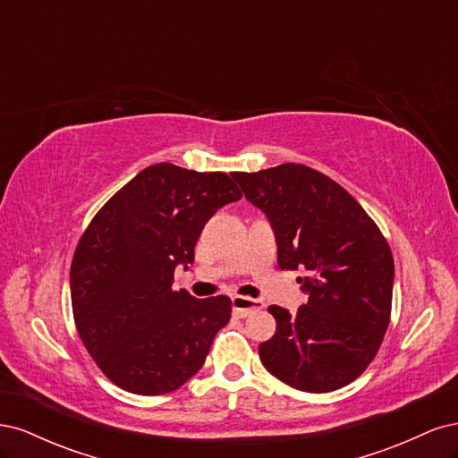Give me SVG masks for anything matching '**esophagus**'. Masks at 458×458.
Masks as SVG:
<instances>
[{
    "instance_id": "obj_1",
    "label": "esophagus",
    "mask_w": 458,
    "mask_h": 458,
    "mask_svg": "<svg viewBox=\"0 0 458 458\" xmlns=\"http://www.w3.org/2000/svg\"><path fill=\"white\" fill-rule=\"evenodd\" d=\"M231 303H233V313L241 317V318L252 315L254 311L263 310L261 300H252V298H246V296H233Z\"/></svg>"
}]
</instances>
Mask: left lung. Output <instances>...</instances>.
<instances>
[{
	"instance_id": "1",
	"label": "left lung",
	"mask_w": 458,
	"mask_h": 458,
	"mask_svg": "<svg viewBox=\"0 0 458 458\" xmlns=\"http://www.w3.org/2000/svg\"><path fill=\"white\" fill-rule=\"evenodd\" d=\"M233 179L267 216L279 267L301 271L308 294L296 313L269 308L276 328L259 344L263 367L301 392L348 386L390 325L394 258L384 234L348 191L303 164L234 172Z\"/></svg>"
}]
</instances>
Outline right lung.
Here are the masks:
<instances>
[{"mask_svg": "<svg viewBox=\"0 0 458 458\" xmlns=\"http://www.w3.org/2000/svg\"><path fill=\"white\" fill-rule=\"evenodd\" d=\"M241 197L224 172L160 162L123 185L81 234L71 267L76 328L122 390L168 394L204 365L231 300L175 293L174 271L195 261L206 221Z\"/></svg>", "mask_w": 458, "mask_h": 458, "instance_id": "add662e5", "label": "right lung"}]
</instances>
